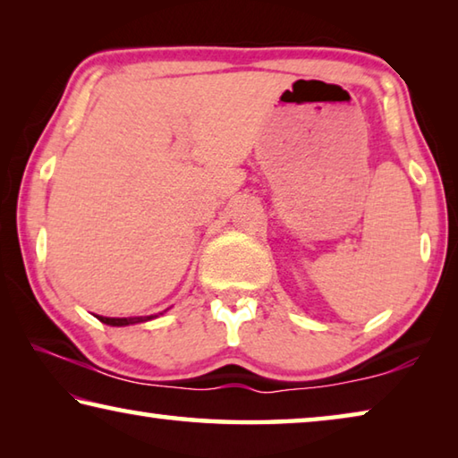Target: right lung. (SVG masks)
<instances>
[{"label":"right lung","instance_id":"right-lung-1","mask_svg":"<svg viewBox=\"0 0 458 458\" xmlns=\"http://www.w3.org/2000/svg\"><path fill=\"white\" fill-rule=\"evenodd\" d=\"M155 317H157V315H147V317H98V321H103L106 325H113V327H125V325L151 321V319H155Z\"/></svg>","mask_w":458,"mask_h":458}]
</instances>
